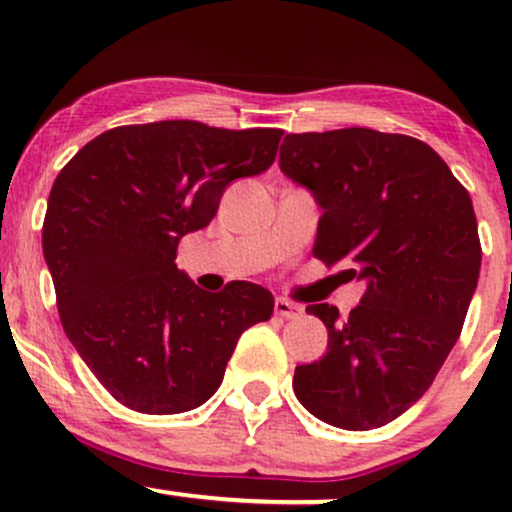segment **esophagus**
Instances as JSON below:
<instances>
[{"label": "esophagus", "mask_w": 512, "mask_h": 512, "mask_svg": "<svg viewBox=\"0 0 512 512\" xmlns=\"http://www.w3.org/2000/svg\"><path fill=\"white\" fill-rule=\"evenodd\" d=\"M274 310H276V315H281V317H284V320H293V317H301L303 315L301 305L289 301V298H276Z\"/></svg>", "instance_id": "obj_1"}]
</instances>
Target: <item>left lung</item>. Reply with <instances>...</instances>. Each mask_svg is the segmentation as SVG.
I'll use <instances>...</instances> for the list:
<instances>
[{
    "instance_id": "obj_1",
    "label": "left lung",
    "mask_w": 512,
    "mask_h": 512,
    "mask_svg": "<svg viewBox=\"0 0 512 512\" xmlns=\"http://www.w3.org/2000/svg\"><path fill=\"white\" fill-rule=\"evenodd\" d=\"M279 166L322 207L313 255L366 284L344 320L334 305L305 308L330 342L296 368V397L346 431L390 424L460 339L481 267L469 192L428 144L368 127L286 134Z\"/></svg>"
}]
</instances>
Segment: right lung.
Instances as JSON below:
<instances>
[{"mask_svg":"<svg viewBox=\"0 0 512 512\" xmlns=\"http://www.w3.org/2000/svg\"><path fill=\"white\" fill-rule=\"evenodd\" d=\"M284 129L195 120L125 125L91 139L57 175L43 252L69 342L105 390L142 414H180L219 390L274 296L248 281L202 291L175 257L209 226L228 182L274 163Z\"/></svg>","mask_w":512,"mask_h":512,"instance_id":"obj_1","label":"right lung"}]
</instances>
